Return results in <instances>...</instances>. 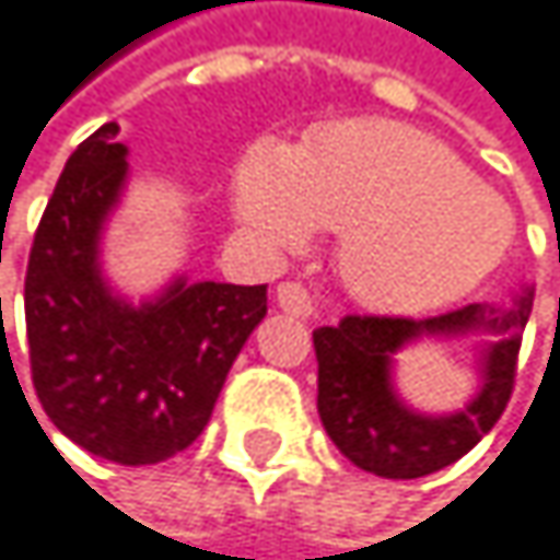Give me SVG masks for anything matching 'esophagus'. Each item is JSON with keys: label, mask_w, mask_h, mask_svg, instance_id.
Returning <instances> with one entry per match:
<instances>
[{"label": "esophagus", "mask_w": 560, "mask_h": 560, "mask_svg": "<svg viewBox=\"0 0 560 560\" xmlns=\"http://www.w3.org/2000/svg\"><path fill=\"white\" fill-rule=\"evenodd\" d=\"M275 299H278V308L295 315V318H312V312H315V302L302 282H282L275 292Z\"/></svg>", "instance_id": "34e87169"}]
</instances>
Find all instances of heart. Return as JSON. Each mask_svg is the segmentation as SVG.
<instances>
[{
	"instance_id": "obj_1",
	"label": "heart",
	"mask_w": 560,
	"mask_h": 560,
	"mask_svg": "<svg viewBox=\"0 0 560 560\" xmlns=\"http://www.w3.org/2000/svg\"><path fill=\"white\" fill-rule=\"evenodd\" d=\"M238 222L265 248L345 232V289L381 312H423L472 292L512 245L509 202L440 140L390 120L322 130L299 153L245 150L232 183Z\"/></svg>"
}]
</instances>
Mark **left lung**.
I'll return each mask as SVG.
<instances>
[{"label": "left lung", "mask_w": 560, "mask_h": 560, "mask_svg": "<svg viewBox=\"0 0 560 560\" xmlns=\"http://www.w3.org/2000/svg\"><path fill=\"white\" fill-rule=\"evenodd\" d=\"M535 292L522 289L512 305H463L433 318L348 315L318 328V413L331 443L364 472L420 479L463 459L502 417L532 315ZM489 334L480 349V394L456 415H417L393 390V354L420 337Z\"/></svg>", "instance_id": "obj_1"}]
</instances>
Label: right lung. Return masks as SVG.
<instances>
[{
    "mask_svg": "<svg viewBox=\"0 0 560 560\" xmlns=\"http://www.w3.org/2000/svg\"><path fill=\"white\" fill-rule=\"evenodd\" d=\"M110 120L68 156L25 271L32 384L48 420L81 450L153 466L212 417L242 345L265 318V285L189 282L130 305L101 271V232L127 183Z\"/></svg>",
    "mask_w": 560,
    "mask_h": 560,
    "instance_id": "obj_1",
    "label": "right lung"
}]
</instances>
